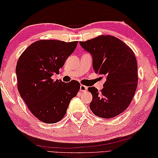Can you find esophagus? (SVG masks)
<instances>
[{"label": "esophagus", "mask_w": 158, "mask_h": 158, "mask_svg": "<svg viewBox=\"0 0 158 158\" xmlns=\"http://www.w3.org/2000/svg\"><path fill=\"white\" fill-rule=\"evenodd\" d=\"M87 90V87L85 86V85H81V87H80V91L81 92H86Z\"/></svg>", "instance_id": "esophagus-1"}]
</instances>
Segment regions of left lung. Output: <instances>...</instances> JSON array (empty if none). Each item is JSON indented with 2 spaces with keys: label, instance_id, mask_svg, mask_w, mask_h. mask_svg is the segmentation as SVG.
<instances>
[{
  "label": "left lung",
  "instance_id": "left-lung-1",
  "mask_svg": "<svg viewBox=\"0 0 158 158\" xmlns=\"http://www.w3.org/2000/svg\"><path fill=\"white\" fill-rule=\"evenodd\" d=\"M80 44L91 53L93 68L105 78L100 92L89 87L92 95L89 108L98 117L112 118L130 106L138 85L137 63L132 50L115 36L102 35Z\"/></svg>",
  "mask_w": 158,
  "mask_h": 158
}]
</instances>
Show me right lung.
I'll list each match as a JSON object with an SVG mask.
<instances>
[{
  "label": "right lung",
  "mask_w": 158,
  "mask_h": 158,
  "mask_svg": "<svg viewBox=\"0 0 158 158\" xmlns=\"http://www.w3.org/2000/svg\"><path fill=\"white\" fill-rule=\"evenodd\" d=\"M77 45V41L40 40L31 44L18 59V91L32 114L43 123L60 121L79 91V82L73 80L66 83L52 78Z\"/></svg>",
  "instance_id": "right-lung-1"
}]
</instances>
